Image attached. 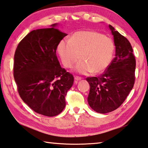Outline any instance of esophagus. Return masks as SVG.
Listing matches in <instances>:
<instances>
[{
  "label": "esophagus",
  "mask_w": 148,
  "mask_h": 148,
  "mask_svg": "<svg viewBox=\"0 0 148 148\" xmlns=\"http://www.w3.org/2000/svg\"><path fill=\"white\" fill-rule=\"evenodd\" d=\"M82 78L81 77H78V76H75V83H77V81H80V80H81Z\"/></svg>",
  "instance_id": "1"
}]
</instances>
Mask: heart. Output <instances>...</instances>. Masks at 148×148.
Listing matches in <instances>:
<instances>
[{
  "instance_id": "heart-1",
  "label": "heart",
  "mask_w": 148,
  "mask_h": 148,
  "mask_svg": "<svg viewBox=\"0 0 148 148\" xmlns=\"http://www.w3.org/2000/svg\"><path fill=\"white\" fill-rule=\"evenodd\" d=\"M58 51L63 64L72 67L79 60L75 70L82 74L100 73L109 66L113 58L114 45L110 38L95 31H79L70 40L62 39Z\"/></svg>"
}]
</instances>
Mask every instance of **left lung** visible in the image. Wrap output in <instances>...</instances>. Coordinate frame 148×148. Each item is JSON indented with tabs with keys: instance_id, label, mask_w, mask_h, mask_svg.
<instances>
[{
	"instance_id": "8db88e82",
	"label": "left lung",
	"mask_w": 148,
	"mask_h": 148,
	"mask_svg": "<svg viewBox=\"0 0 148 148\" xmlns=\"http://www.w3.org/2000/svg\"><path fill=\"white\" fill-rule=\"evenodd\" d=\"M108 27L114 36L115 57L101 75L86 78L90 86L88 102L93 110L101 114L120 107L135 81L136 59L131 43L112 26Z\"/></svg>"
}]
</instances>
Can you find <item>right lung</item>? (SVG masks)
<instances>
[{
	"instance_id": "obj_1",
	"label": "right lung",
	"mask_w": 148,
	"mask_h": 148,
	"mask_svg": "<svg viewBox=\"0 0 148 148\" xmlns=\"http://www.w3.org/2000/svg\"><path fill=\"white\" fill-rule=\"evenodd\" d=\"M56 25L31 31L14 54V77L21 98L34 112L49 117L64 110L74 81L56 55L59 42L67 35Z\"/></svg>"
}]
</instances>
